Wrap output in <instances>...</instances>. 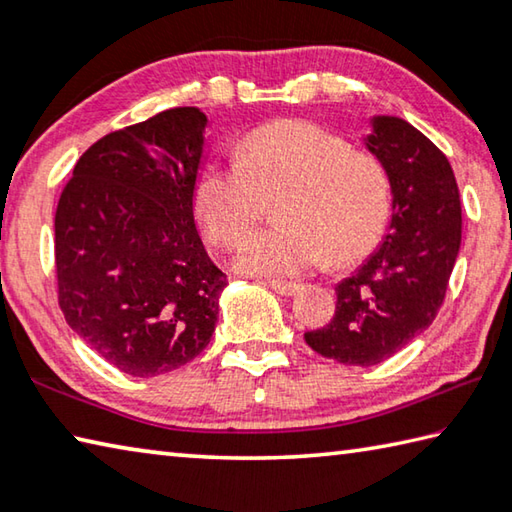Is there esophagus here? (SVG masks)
Returning <instances> with one entry per match:
<instances>
[{
	"label": "esophagus",
	"instance_id": "esophagus-1",
	"mask_svg": "<svg viewBox=\"0 0 512 512\" xmlns=\"http://www.w3.org/2000/svg\"><path fill=\"white\" fill-rule=\"evenodd\" d=\"M268 287H271L275 293H280V296H296L302 284L284 282V280H268Z\"/></svg>",
	"mask_w": 512,
	"mask_h": 512
}]
</instances>
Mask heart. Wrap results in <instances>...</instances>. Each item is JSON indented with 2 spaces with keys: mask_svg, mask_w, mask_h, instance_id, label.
Instances as JSON below:
<instances>
[{
  "mask_svg": "<svg viewBox=\"0 0 512 512\" xmlns=\"http://www.w3.org/2000/svg\"><path fill=\"white\" fill-rule=\"evenodd\" d=\"M275 221L241 250L244 273L289 277L329 257L348 266L384 237L393 210L388 173L375 155L307 119H277L239 142L237 162L198 173L194 212L214 246L235 250L277 198Z\"/></svg>",
  "mask_w": 512,
  "mask_h": 512,
  "instance_id": "1",
  "label": "heart"
}]
</instances>
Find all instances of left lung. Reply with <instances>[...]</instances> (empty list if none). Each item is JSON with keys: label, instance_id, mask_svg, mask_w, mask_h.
<instances>
[{"label": "left lung", "instance_id": "left-lung-1", "mask_svg": "<svg viewBox=\"0 0 512 512\" xmlns=\"http://www.w3.org/2000/svg\"><path fill=\"white\" fill-rule=\"evenodd\" d=\"M368 151L391 180L384 244L336 287V311L307 345L345 366H375L427 329L461 248V198L445 153L400 117H375Z\"/></svg>", "mask_w": 512, "mask_h": 512}]
</instances>
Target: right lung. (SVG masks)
<instances>
[{
  "mask_svg": "<svg viewBox=\"0 0 512 512\" xmlns=\"http://www.w3.org/2000/svg\"><path fill=\"white\" fill-rule=\"evenodd\" d=\"M207 117L171 108L94 142L56 207L58 305L99 357L133 377L210 343L225 273L194 223Z\"/></svg>",
  "mask_w": 512,
  "mask_h": 512,
  "instance_id": "add662e5",
  "label": "right lung"
}]
</instances>
